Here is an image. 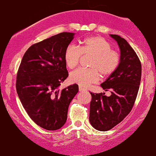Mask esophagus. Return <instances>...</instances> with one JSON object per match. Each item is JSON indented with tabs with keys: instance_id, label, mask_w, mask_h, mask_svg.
I'll use <instances>...</instances> for the list:
<instances>
[{
	"instance_id": "esophagus-1",
	"label": "esophagus",
	"mask_w": 156,
	"mask_h": 156,
	"mask_svg": "<svg viewBox=\"0 0 156 156\" xmlns=\"http://www.w3.org/2000/svg\"><path fill=\"white\" fill-rule=\"evenodd\" d=\"M78 88H79V91H86L85 89L82 87H81V86H79Z\"/></svg>"
}]
</instances>
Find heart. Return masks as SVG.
<instances>
[{"label":"heart","mask_w":156,"mask_h":156,"mask_svg":"<svg viewBox=\"0 0 156 156\" xmlns=\"http://www.w3.org/2000/svg\"><path fill=\"white\" fill-rule=\"evenodd\" d=\"M82 55L92 57L88 65L90 69H78L73 71L69 75V80L85 87L97 83L100 75L103 78L112 75L120 64L119 54L112 50L110 44L99 36L83 39L79 48L73 45L66 47L64 53L66 67L75 68Z\"/></svg>","instance_id":"obj_1"}]
</instances>
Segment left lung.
Listing matches in <instances>:
<instances>
[{"mask_svg": "<svg viewBox=\"0 0 156 156\" xmlns=\"http://www.w3.org/2000/svg\"><path fill=\"white\" fill-rule=\"evenodd\" d=\"M120 49V64L117 70L101 84L105 93L90 92V122L95 129L107 131L119 123L131 111L139 90L142 65L127 41L117 34H110Z\"/></svg>", "mask_w": 156, "mask_h": 156, "instance_id": "8db88e82", "label": "left lung"}]
</instances>
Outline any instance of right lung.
Instances as JSON below:
<instances>
[{
    "label": "right lung",
    "instance_id": "add662e5",
    "mask_svg": "<svg viewBox=\"0 0 156 156\" xmlns=\"http://www.w3.org/2000/svg\"><path fill=\"white\" fill-rule=\"evenodd\" d=\"M74 34L61 33L32 45L17 73L16 91L24 109L36 124L48 130L65 125L69 105L78 91L76 84L58 90L69 76L64 53Z\"/></svg>",
    "mask_w": 156,
    "mask_h": 156
}]
</instances>
